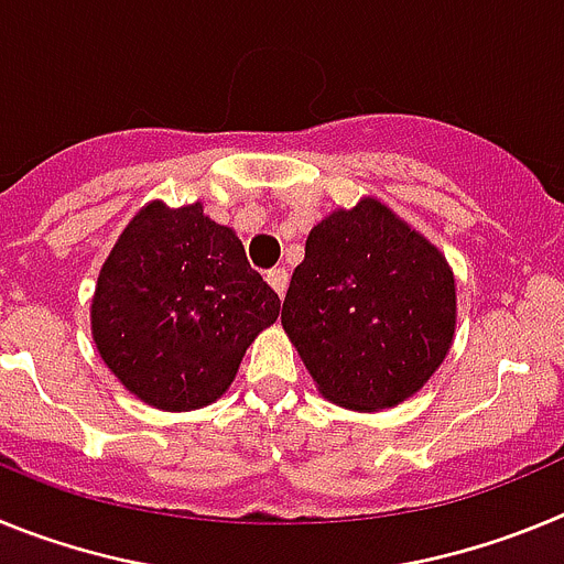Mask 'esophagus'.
<instances>
[{
  "mask_svg": "<svg viewBox=\"0 0 564 564\" xmlns=\"http://www.w3.org/2000/svg\"><path fill=\"white\" fill-rule=\"evenodd\" d=\"M288 271L285 268H271V271H268V285L273 288V291L279 293V296H285V291H288Z\"/></svg>",
  "mask_w": 564,
  "mask_h": 564,
  "instance_id": "esophagus-1",
  "label": "esophagus"
}]
</instances>
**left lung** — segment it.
I'll return each mask as SVG.
<instances>
[{
  "label": "left lung",
  "instance_id": "left-lung-1",
  "mask_svg": "<svg viewBox=\"0 0 564 564\" xmlns=\"http://www.w3.org/2000/svg\"><path fill=\"white\" fill-rule=\"evenodd\" d=\"M282 327L322 395L347 410H387L421 390L449 352L455 276L390 208L361 200L311 231Z\"/></svg>",
  "mask_w": 564,
  "mask_h": 564
}]
</instances>
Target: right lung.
<instances>
[{"mask_svg": "<svg viewBox=\"0 0 564 564\" xmlns=\"http://www.w3.org/2000/svg\"><path fill=\"white\" fill-rule=\"evenodd\" d=\"M279 305L237 234L208 220L200 203L177 212L152 203L104 262L93 336L109 370L141 401L197 410L228 390Z\"/></svg>", "mask_w": 564, "mask_h": 564, "instance_id": "obj_1", "label": "right lung"}]
</instances>
